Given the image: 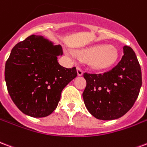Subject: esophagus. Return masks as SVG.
Instances as JSON below:
<instances>
[{
	"instance_id": "esophagus-1",
	"label": "esophagus",
	"mask_w": 147,
	"mask_h": 147,
	"mask_svg": "<svg viewBox=\"0 0 147 147\" xmlns=\"http://www.w3.org/2000/svg\"><path fill=\"white\" fill-rule=\"evenodd\" d=\"M77 70H78V76H82V75H83V70H82V69H81L80 67H78Z\"/></svg>"
}]
</instances>
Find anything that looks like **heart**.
Returning a JSON list of instances; mask_svg holds the SVG:
<instances>
[{
    "label": "heart",
    "mask_w": 147,
    "mask_h": 147,
    "mask_svg": "<svg viewBox=\"0 0 147 147\" xmlns=\"http://www.w3.org/2000/svg\"><path fill=\"white\" fill-rule=\"evenodd\" d=\"M87 59L88 65L94 69H105L113 66L118 59V51L107 44H98L77 52Z\"/></svg>",
    "instance_id": "heart-1"
}]
</instances>
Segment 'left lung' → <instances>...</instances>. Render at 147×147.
Masks as SVG:
<instances>
[{
    "instance_id": "left-lung-1",
    "label": "left lung",
    "mask_w": 147,
    "mask_h": 147,
    "mask_svg": "<svg viewBox=\"0 0 147 147\" xmlns=\"http://www.w3.org/2000/svg\"><path fill=\"white\" fill-rule=\"evenodd\" d=\"M124 55L116 66L103 74L84 73L85 107L96 118L110 121L121 117L132 107L142 86V72L136 53L123 47Z\"/></svg>"
}]
</instances>
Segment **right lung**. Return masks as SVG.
I'll list each match as a JSON object with an SVG mask.
<instances>
[{
	"instance_id": "obj_1",
	"label": "right lung",
	"mask_w": 147,
	"mask_h": 147,
	"mask_svg": "<svg viewBox=\"0 0 147 147\" xmlns=\"http://www.w3.org/2000/svg\"><path fill=\"white\" fill-rule=\"evenodd\" d=\"M59 55L62 46L39 35H31L12 49L5 63V81L12 101L23 113L33 117L50 115L63 88L77 77L76 67L59 65Z\"/></svg>"
}]
</instances>
